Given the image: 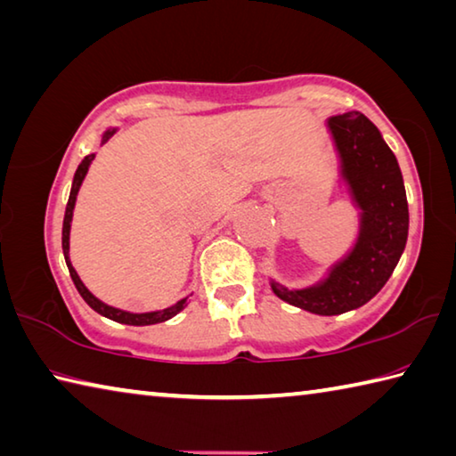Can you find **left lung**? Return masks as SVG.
Segmentation results:
<instances>
[{"mask_svg": "<svg viewBox=\"0 0 456 456\" xmlns=\"http://www.w3.org/2000/svg\"><path fill=\"white\" fill-rule=\"evenodd\" d=\"M343 177L361 207L354 249L322 283L289 291L271 283L279 299L314 314H341L370 301L399 263L409 235V205L395 153L365 115L349 111L329 119Z\"/></svg>", "mask_w": 456, "mask_h": 456, "instance_id": "1", "label": "left lung"}]
</instances>
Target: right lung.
Instances as JSON below:
<instances>
[{"label": "right lung", "instance_id": "obj_1", "mask_svg": "<svg viewBox=\"0 0 456 456\" xmlns=\"http://www.w3.org/2000/svg\"><path fill=\"white\" fill-rule=\"evenodd\" d=\"M115 131L118 129H107L103 134V139L102 143H105L107 139H110ZM94 153L84 157V161L79 163V167L76 171V177H73V185H71V193H69V200H68V207H65V217H63V231H61V247H63V256H65V263H68V269H69V275L73 279V283H76L79 295L84 297V301L89 305L91 309L97 311L99 314H103V317L111 319V321H118V322H123V325H155V322H163L167 321L171 317H175V314L185 309L187 305V299H181L177 301L173 307H167L163 311H153V313H127V311H121V309H115V307H110V305H105L97 299V297L91 295L87 291V287L81 283V279L77 277L76 269L71 267V261H69V227H71V217H73V207H76V197H77V191L81 187V181H84L86 173L89 169V163L94 161Z\"/></svg>", "mask_w": 456, "mask_h": 456}]
</instances>
